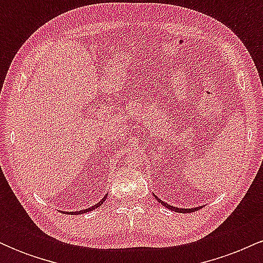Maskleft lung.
Returning <instances> with one entry per match:
<instances>
[{
	"label": "left lung",
	"mask_w": 263,
	"mask_h": 263,
	"mask_svg": "<svg viewBox=\"0 0 263 263\" xmlns=\"http://www.w3.org/2000/svg\"><path fill=\"white\" fill-rule=\"evenodd\" d=\"M155 198L157 199V200H158V203H161V204L163 205V206L168 208V209H171V210H173V211H177V213H183V214H184V213H193V211L199 210V209H200V208H203V206H198V208H192V209H182V208L172 206V205L164 203V201H162L161 199H159L158 197H156V195H155Z\"/></svg>",
	"instance_id": "left-lung-1"
}]
</instances>
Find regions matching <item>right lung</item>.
Wrapping results in <instances>:
<instances>
[{"label": "right lung", "mask_w": 263, "mask_h": 263, "mask_svg": "<svg viewBox=\"0 0 263 263\" xmlns=\"http://www.w3.org/2000/svg\"><path fill=\"white\" fill-rule=\"evenodd\" d=\"M106 198H107V194L105 195V197L102 198L101 200L99 201V203H96L95 205H92L91 208H87V209H83V210H79V211H66V213L71 214V215H80V214H85V213H87V211H92L93 209H96V208L100 206V205H101L102 203H104L105 200H106ZM63 213H65V211H63Z\"/></svg>", "instance_id": "right-lung-1"}]
</instances>
